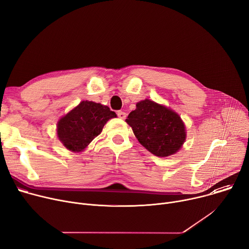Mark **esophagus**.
Returning <instances> with one entry per match:
<instances>
[{
  "instance_id": "obj_1",
  "label": "esophagus",
  "mask_w": 249,
  "mask_h": 249,
  "mask_svg": "<svg viewBox=\"0 0 249 249\" xmlns=\"http://www.w3.org/2000/svg\"><path fill=\"white\" fill-rule=\"evenodd\" d=\"M118 117L122 120H124L126 118V114L124 112H122V110H119L118 112Z\"/></svg>"
}]
</instances>
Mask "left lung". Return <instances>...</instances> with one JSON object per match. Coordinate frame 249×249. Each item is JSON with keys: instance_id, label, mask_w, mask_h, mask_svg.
Listing matches in <instances>:
<instances>
[{"instance_id": "8db88e82", "label": "left lung", "mask_w": 249, "mask_h": 249, "mask_svg": "<svg viewBox=\"0 0 249 249\" xmlns=\"http://www.w3.org/2000/svg\"><path fill=\"white\" fill-rule=\"evenodd\" d=\"M137 141L158 157L176 153L186 141V129L180 116L171 108L145 99L125 120Z\"/></svg>"}]
</instances>
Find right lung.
<instances>
[{"instance_id": "right-lung-1", "label": "right lung", "mask_w": 249, "mask_h": 249, "mask_svg": "<svg viewBox=\"0 0 249 249\" xmlns=\"http://www.w3.org/2000/svg\"><path fill=\"white\" fill-rule=\"evenodd\" d=\"M117 115L107 106L82 101L57 124V136L72 152H81L103 130L107 122Z\"/></svg>"}]
</instances>
